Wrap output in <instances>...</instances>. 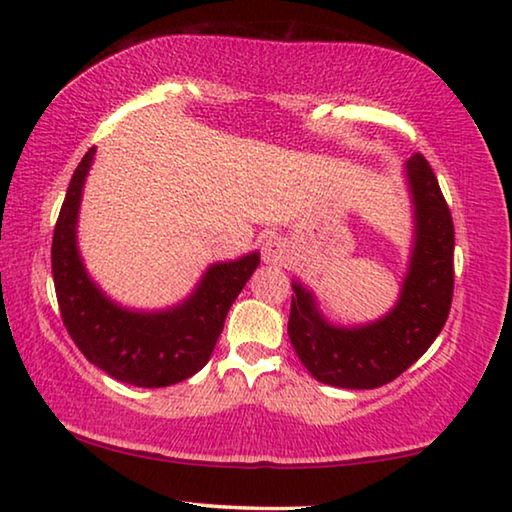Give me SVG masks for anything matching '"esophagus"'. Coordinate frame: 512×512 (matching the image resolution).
I'll use <instances>...</instances> for the list:
<instances>
[{
	"mask_svg": "<svg viewBox=\"0 0 512 512\" xmlns=\"http://www.w3.org/2000/svg\"><path fill=\"white\" fill-rule=\"evenodd\" d=\"M287 255H289V246H287L285 239L271 237V239L264 241L262 259H264L266 264H275V266L285 264L287 262Z\"/></svg>",
	"mask_w": 512,
	"mask_h": 512,
	"instance_id": "34e87169",
	"label": "esophagus"
}]
</instances>
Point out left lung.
Wrapping results in <instances>:
<instances>
[{"label":"left lung","mask_w":512,"mask_h":512,"mask_svg":"<svg viewBox=\"0 0 512 512\" xmlns=\"http://www.w3.org/2000/svg\"><path fill=\"white\" fill-rule=\"evenodd\" d=\"M412 202V248L392 310L360 326H337L312 289L294 280L289 339L305 369L332 387L373 389L415 364L444 328L453 296V221L433 168L421 154L405 161Z\"/></svg>","instance_id":"obj_1"}]
</instances>
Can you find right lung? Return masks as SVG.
Listing matches in <instances>:
<instances>
[{
    "label": "right lung",
    "mask_w": 512,
    "mask_h": 512,
    "mask_svg": "<svg viewBox=\"0 0 512 512\" xmlns=\"http://www.w3.org/2000/svg\"><path fill=\"white\" fill-rule=\"evenodd\" d=\"M95 148L72 175L52 241V275L63 326L88 362L134 387H168L198 373L212 358L234 298L259 266V253L216 262L196 289L166 310H132L109 298L88 275L77 246L81 193Z\"/></svg>",
    "instance_id": "right-lung-1"
}]
</instances>
